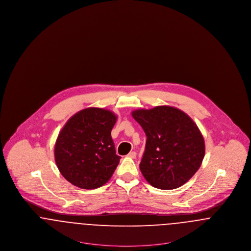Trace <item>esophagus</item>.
Here are the masks:
<instances>
[{"label": "esophagus", "mask_w": 251, "mask_h": 251, "mask_svg": "<svg viewBox=\"0 0 251 251\" xmlns=\"http://www.w3.org/2000/svg\"><path fill=\"white\" fill-rule=\"evenodd\" d=\"M128 157H130L131 159H134V158L136 157V152H135V151H131V152L128 154Z\"/></svg>", "instance_id": "esophagus-1"}]
</instances>
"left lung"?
<instances>
[{
  "label": "left lung",
  "instance_id": "1",
  "mask_svg": "<svg viewBox=\"0 0 251 251\" xmlns=\"http://www.w3.org/2000/svg\"><path fill=\"white\" fill-rule=\"evenodd\" d=\"M147 136L139 165L155 188L176 189L194 176L205 155L202 134L191 118L178 108L156 106L131 113Z\"/></svg>",
  "mask_w": 251,
  "mask_h": 251
}]
</instances>
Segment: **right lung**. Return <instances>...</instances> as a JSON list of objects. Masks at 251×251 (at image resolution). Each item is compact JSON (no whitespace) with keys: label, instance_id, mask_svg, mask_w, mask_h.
Masks as SVG:
<instances>
[{"label":"right lung","instance_id":"add662e5","mask_svg":"<svg viewBox=\"0 0 251 251\" xmlns=\"http://www.w3.org/2000/svg\"><path fill=\"white\" fill-rule=\"evenodd\" d=\"M117 116L89 107L72 116L58 134L54 159L63 177L83 189H96L111 179L120 163L111 131Z\"/></svg>","mask_w":251,"mask_h":251}]
</instances>
